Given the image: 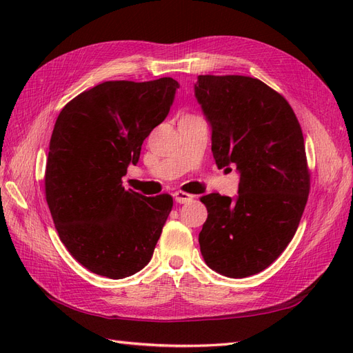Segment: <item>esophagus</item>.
<instances>
[{"mask_svg":"<svg viewBox=\"0 0 353 353\" xmlns=\"http://www.w3.org/2000/svg\"><path fill=\"white\" fill-rule=\"evenodd\" d=\"M174 199H175L176 203H179V205H184V203H188V201L193 200V196L185 193V191L179 190V191H175V193H174Z\"/></svg>","mask_w":353,"mask_h":353,"instance_id":"1","label":"esophagus"}]
</instances>
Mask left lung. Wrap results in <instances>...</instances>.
Instances as JSON below:
<instances>
[{"mask_svg":"<svg viewBox=\"0 0 353 353\" xmlns=\"http://www.w3.org/2000/svg\"><path fill=\"white\" fill-rule=\"evenodd\" d=\"M194 90L216 166L240 170L236 199L200 197V252L210 270L244 279L268 268L301 222L311 190L302 128L283 95L256 78L200 74Z\"/></svg>","mask_w":353,"mask_h":353,"instance_id":"left-lung-1","label":"left lung"}]
</instances>
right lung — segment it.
Here are the masks:
<instances>
[{"instance_id":"obj_1","label":"right lung","mask_w":353,"mask_h":353,"mask_svg":"<svg viewBox=\"0 0 353 353\" xmlns=\"http://www.w3.org/2000/svg\"><path fill=\"white\" fill-rule=\"evenodd\" d=\"M176 88L172 78L105 81L57 117L44 175L47 205L61 243L94 274L121 280L152 259L174 200L125 190L122 176L165 121Z\"/></svg>"}]
</instances>
